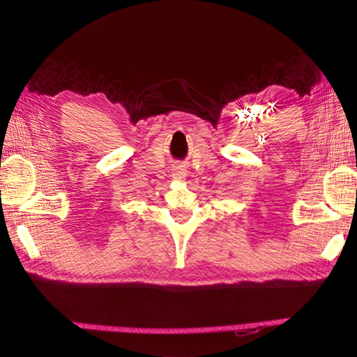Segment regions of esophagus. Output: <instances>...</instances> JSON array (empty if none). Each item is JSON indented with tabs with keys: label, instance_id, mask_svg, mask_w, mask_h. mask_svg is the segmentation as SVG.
Segmentation results:
<instances>
[{
	"label": "esophagus",
	"instance_id": "obj_1",
	"mask_svg": "<svg viewBox=\"0 0 357 357\" xmlns=\"http://www.w3.org/2000/svg\"><path fill=\"white\" fill-rule=\"evenodd\" d=\"M186 176H188V171L183 165H177L172 168V178L183 180V178H186Z\"/></svg>",
	"mask_w": 357,
	"mask_h": 357
}]
</instances>
